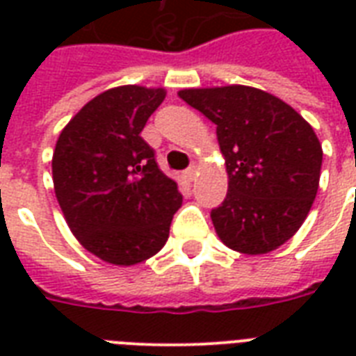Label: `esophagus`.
<instances>
[{
    "label": "esophagus",
    "instance_id": "1",
    "mask_svg": "<svg viewBox=\"0 0 356 356\" xmlns=\"http://www.w3.org/2000/svg\"><path fill=\"white\" fill-rule=\"evenodd\" d=\"M195 175H197V164H192V166L184 172V177L188 179V181H194Z\"/></svg>",
    "mask_w": 356,
    "mask_h": 356
}]
</instances>
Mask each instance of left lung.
Wrapping results in <instances>:
<instances>
[{"label":"left lung","mask_w":356,"mask_h":356,"mask_svg":"<svg viewBox=\"0 0 356 356\" xmlns=\"http://www.w3.org/2000/svg\"><path fill=\"white\" fill-rule=\"evenodd\" d=\"M179 97L216 123L229 188L212 209L227 248L264 254L290 240L316 200L323 151L290 105L251 86L186 88Z\"/></svg>","instance_id":"8db88e82"}]
</instances>
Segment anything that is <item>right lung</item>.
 <instances>
[{
  "label": "right lung",
  "instance_id": "1",
  "mask_svg": "<svg viewBox=\"0 0 356 356\" xmlns=\"http://www.w3.org/2000/svg\"><path fill=\"white\" fill-rule=\"evenodd\" d=\"M164 88L127 85L88 102L53 151L55 195L81 245L108 264L133 266L159 253L183 203L140 133Z\"/></svg>",
  "mask_w": 356,
  "mask_h": 356
}]
</instances>
